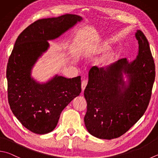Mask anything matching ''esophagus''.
I'll use <instances>...</instances> for the list:
<instances>
[{"label":"esophagus","mask_w":158,"mask_h":158,"mask_svg":"<svg viewBox=\"0 0 158 158\" xmlns=\"http://www.w3.org/2000/svg\"><path fill=\"white\" fill-rule=\"evenodd\" d=\"M87 85V80H83L82 82V90L84 91L85 89L86 88V86Z\"/></svg>","instance_id":"1"}]
</instances>
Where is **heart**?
I'll return each instance as SVG.
<instances>
[{
    "instance_id": "b5f03b06",
    "label": "heart",
    "mask_w": 158,
    "mask_h": 158,
    "mask_svg": "<svg viewBox=\"0 0 158 158\" xmlns=\"http://www.w3.org/2000/svg\"><path fill=\"white\" fill-rule=\"evenodd\" d=\"M110 48H111V45H110V44L108 42H106V41L91 43L86 47L84 51V55L86 57L90 58L94 56L100 54V53L105 52ZM113 56H114V53H108L106 58L110 59Z\"/></svg>"
}]
</instances>
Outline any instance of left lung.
<instances>
[{
  "instance_id": "left-lung-1",
  "label": "left lung",
  "mask_w": 158,
  "mask_h": 158,
  "mask_svg": "<svg viewBox=\"0 0 158 158\" xmlns=\"http://www.w3.org/2000/svg\"><path fill=\"white\" fill-rule=\"evenodd\" d=\"M135 36L138 53L134 60L123 58L89 71L84 120L88 132L98 138L111 139L124 134L144 115L149 103L155 63L143 32L137 30Z\"/></svg>"
}]
</instances>
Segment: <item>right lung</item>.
<instances>
[{
  "mask_svg": "<svg viewBox=\"0 0 158 158\" xmlns=\"http://www.w3.org/2000/svg\"><path fill=\"white\" fill-rule=\"evenodd\" d=\"M82 20L74 14L38 20L20 34L14 44L7 67L8 101L23 125L37 134L55 129L61 112L81 92V77L67 78L56 75L40 83L31 70L49 47L48 40L60 37Z\"/></svg>",
  "mask_w": 158,
  "mask_h": 158,
  "instance_id": "add662e5",
  "label": "right lung"
}]
</instances>
